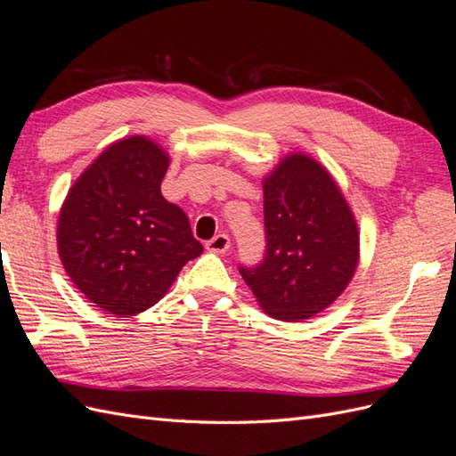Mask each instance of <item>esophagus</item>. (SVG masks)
<instances>
[{"label": "esophagus", "mask_w": 456, "mask_h": 456, "mask_svg": "<svg viewBox=\"0 0 456 456\" xmlns=\"http://www.w3.org/2000/svg\"><path fill=\"white\" fill-rule=\"evenodd\" d=\"M205 247H207V251H211V253H226L230 249V238L226 236V233H216L213 240L205 243Z\"/></svg>", "instance_id": "1"}]
</instances>
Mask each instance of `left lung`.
<instances>
[{"label":"left lung","mask_w":456,"mask_h":456,"mask_svg":"<svg viewBox=\"0 0 456 456\" xmlns=\"http://www.w3.org/2000/svg\"><path fill=\"white\" fill-rule=\"evenodd\" d=\"M262 190L266 253L240 273L270 317L297 323L348 287L360 262V230L335 178L302 151L281 158Z\"/></svg>","instance_id":"1"}]
</instances>
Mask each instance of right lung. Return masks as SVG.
I'll use <instances>...</instances> for the list:
<instances>
[{
    "mask_svg": "<svg viewBox=\"0 0 456 456\" xmlns=\"http://www.w3.org/2000/svg\"><path fill=\"white\" fill-rule=\"evenodd\" d=\"M169 154L148 136L110 144L79 175L61 207L59 256L93 305L136 315L169 291L203 253L181 207L161 196Z\"/></svg>",
    "mask_w": 456,
    "mask_h": 456,
    "instance_id": "obj_1",
    "label": "right lung"
}]
</instances>
